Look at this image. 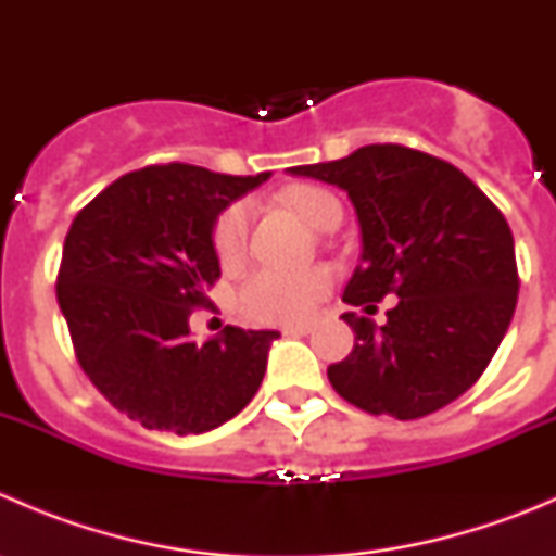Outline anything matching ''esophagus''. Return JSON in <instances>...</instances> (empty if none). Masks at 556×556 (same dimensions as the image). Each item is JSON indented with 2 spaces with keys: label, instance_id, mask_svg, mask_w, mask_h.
Listing matches in <instances>:
<instances>
[{
  "label": "esophagus",
  "instance_id": "1",
  "mask_svg": "<svg viewBox=\"0 0 556 556\" xmlns=\"http://www.w3.org/2000/svg\"><path fill=\"white\" fill-rule=\"evenodd\" d=\"M312 330V325H285L282 336H309Z\"/></svg>",
  "mask_w": 556,
  "mask_h": 556
}]
</instances>
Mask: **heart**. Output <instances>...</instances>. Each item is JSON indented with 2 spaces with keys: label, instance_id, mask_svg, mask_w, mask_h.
Masks as SVG:
<instances>
[{
  "label": "heart",
  "instance_id": "b5f03b06",
  "mask_svg": "<svg viewBox=\"0 0 556 556\" xmlns=\"http://www.w3.org/2000/svg\"><path fill=\"white\" fill-rule=\"evenodd\" d=\"M285 201L295 215L317 231H333L344 217V206L330 190L301 185L285 193ZM250 242V204L233 201L217 215L212 228V247L223 266H233L244 257ZM330 290L328 268H306V271H285V268H261L250 274L239 288V306L255 323H304L312 317L314 306Z\"/></svg>",
  "mask_w": 556,
  "mask_h": 556
}]
</instances>
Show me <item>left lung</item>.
<instances>
[{"label":"left lung","mask_w":556,"mask_h":556,"mask_svg":"<svg viewBox=\"0 0 556 556\" xmlns=\"http://www.w3.org/2000/svg\"><path fill=\"white\" fill-rule=\"evenodd\" d=\"M290 174L339 185L355 204L363 255L346 304L374 314L384 295L401 299L382 328L341 314L355 346L328 368L333 390L403 422L457 401L490 366L517 309V255L503 212L457 166L403 144H366Z\"/></svg>","instance_id":"1"}]
</instances>
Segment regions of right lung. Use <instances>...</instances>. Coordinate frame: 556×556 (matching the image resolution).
Listing matches in <instances>:
<instances>
[{"label": "right lung", "instance_id": "right-lung-1", "mask_svg": "<svg viewBox=\"0 0 556 556\" xmlns=\"http://www.w3.org/2000/svg\"><path fill=\"white\" fill-rule=\"evenodd\" d=\"M190 164L123 174L72 220L55 299L93 387L148 430L195 435L237 417L263 382L277 330L226 325L195 344L188 317L220 279L217 215L255 185Z\"/></svg>", "mask_w": 556, "mask_h": 556}]
</instances>
